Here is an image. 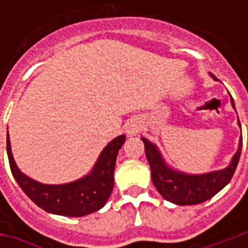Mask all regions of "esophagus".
<instances>
[{
    "label": "esophagus",
    "mask_w": 248,
    "mask_h": 248,
    "mask_svg": "<svg viewBox=\"0 0 248 248\" xmlns=\"http://www.w3.org/2000/svg\"><path fill=\"white\" fill-rule=\"evenodd\" d=\"M140 130V126L138 124H135V122H131V124H129V126H127V134L129 135H135L138 131Z\"/></svg>",
    "instance_id": "esophagus-1"
}]
</instances>
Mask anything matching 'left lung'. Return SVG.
<instances>
[{"instance_id":"obj_1","label":"left lung","mask_w":248,"mask_h":248,"mask_svg":"<svg viewBox=\"0 0 248 248\" xmlns=\"http://www.w3.org/2000/svg\"><path fill=\"white\" fill-rule=\"evenodd\" d=\"M231 103L234 106L232 97H231ZM142 140L145 143L146 158L150 165L151 179H153L154 186L166 201L179 204V206L206 202L207 199L213 198L217 192L220 191L234 175L238 162H239L240 151H242V138H240L239 149L227 169L220 170V171L203 174V175H186V174L169 169L165 165L155 146L146 138H142Z\"/></svg>"}]
</instances>
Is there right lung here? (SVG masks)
<instances>
[{"label": "right lung", "mask_w": 248, "mask_h": 248, "mask_svg": "<svg viewBox=\"0 0 248 248\" xmlns=\"http://www.w3.org/2000/svg\"><path fill=\"white\" fill-rule=\"evenodd\" d=\"M126 137L119 135L108 143L99 155L97 165L87 177L66 185H44L35 182L19 171L10 151V140H6L9 165L19 187L33 202L47 213L65 217H83L98 211L105 206L114 186V169L119 149Z\"/></svg>", "instance_id": "obj_1"}]
</instances>
